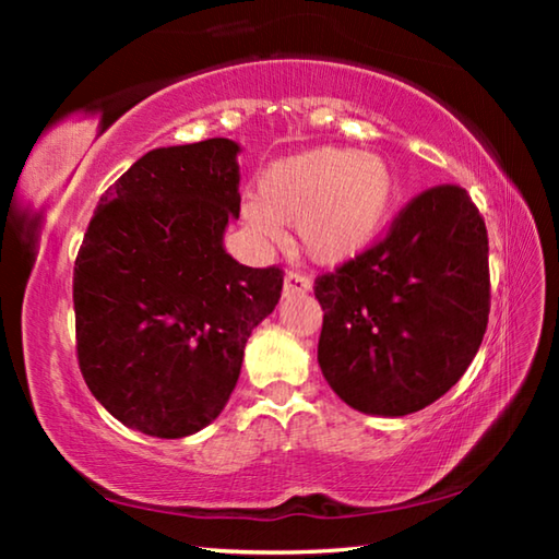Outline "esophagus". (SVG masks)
<instances>
[{"label":"esophagus","mask_w":559,"mask_h":559,"mask_svg":"<svg viewBox=\"0 0 559 559\" xmlns=\"http://www.w3.org/2000/svg\"><path fill=\"white\" fill-rule=\"evenodd\" d=\"M310 288H313V281H310V276H306V273L300 271L286 273V281H283V293H286V296H293V293H308Z\"/></svg>","instance_id":"34e87169"}]
</instances>
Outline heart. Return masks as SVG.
I'll return each instance as SVG.
<instances>
[{
  "mask_svg": "<svg viewBox=\"0 0 559 559\" xmlns=\"http://www.w3.org/2000/svg\"><path fill=\"white\" fill-rule=\"evenodd\" d=\"M396 194L392 167L355 147L323 145L271 165L259 179L246 222L276 239V224H298V239L318 263H343L382 231Z\"/></svg>",
  "mask_w": 559,
  "mask_h": 559,
  "instance_id": "1",
  "label": "heart"
}]
</instances>
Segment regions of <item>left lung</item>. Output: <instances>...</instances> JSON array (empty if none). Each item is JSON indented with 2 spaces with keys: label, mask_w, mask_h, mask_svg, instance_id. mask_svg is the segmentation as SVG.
<instances>
[{
  "label": "left lung",
  "mask_w": 559,
  "mask_h": 559,
  "mask_svg": "<svg viewBox=\"0 0 559 559\" xmlns=\"http://www.w3.org/2000/svg\"><path fill=\"white\" fill-rule=\"evenodd\" d=\"M318 362L345 404L404 416L468 370L490 313L488 231L459 185L424 189L390 229L316 278Z\"/></svg>",
  "instance_id": "1"
}]
</instances>
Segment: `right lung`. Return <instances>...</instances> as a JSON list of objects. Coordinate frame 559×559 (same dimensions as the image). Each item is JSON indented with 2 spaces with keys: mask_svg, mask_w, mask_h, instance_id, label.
I'll return each mask as SVG.
<instances>
[{
  "mask_svg": "<svg viewBox=\"0 0 559 559\" xmlns=\"http://www.w3.org/2000/svg\"><path fill=\"white\" fill-rule=\"evenodd\" d=\"M239 145L159 147L100 197L73 266L75 355L130 429L182 439L222 414L251 330L281 298L278 266L224 251L239 219Z\"/></svg>",
  "mask_w": 559,
  "mask_h": 559,
  "instance_id": "obj_1",
  "label": "right lung"
}]
</instances>
